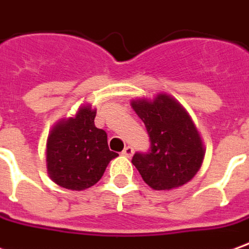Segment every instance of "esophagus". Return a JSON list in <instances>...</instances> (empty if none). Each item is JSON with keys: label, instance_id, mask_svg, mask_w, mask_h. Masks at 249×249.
<instances>
[{"label": "esophagus", "instance_id": "esophagus-1", "mask_svg": "<svg viewBox=\"0 0 249 249\" xmlns=\"http://www.w3.org/2000/svg\"><path fill=\"white\" fill-rule=\"evenodd\" d=\"M123 155H124V156H126V158H130V156L133 155V148H132V147H129V145H128V147H125L124 151H123Z\"/></svg>", "mask_w": 249, "mask_h": 249}]
</instances>
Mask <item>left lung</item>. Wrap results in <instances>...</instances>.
I'll return each mask as SVG.
<instances>
[{"mask_svg":"<svg viewBox=\"0 0 249 249\" xmlns=\"http://www.w3.org/2000/svg\"><path fill=\"white\" fill-rule=\"evenodd\" d=\"M130 105L145 125L151 142L147 154L132 158L142 180L158 191L190 182L202 166L205 147L187 110L166 93L154 100H132Z\"/></svg>","mask_w":249,"mask_h":249,"instance_id":"obj_1","label":"left lung"}]
</instances>
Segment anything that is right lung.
Listing matches in <instances>:
<instances>
[{
  "instance_id": "add662e5",
  "label": "right lung",
  "mask_w": 249,
  "mask_h": 249,
  "mask_svg": "<svg viewBox=\"0 0 249 249\" xmlns=\"http://www.w3.org/2000/svg\"><path fill=\"white\" fill-rule=\"evenodd\" d=\"M97 109L83 104L69 119L59 120L47 139L50 178L60 187L81 191L95 185L119 154L107 147V135L94 125Z\"/></svg>"
}]
</instances>
